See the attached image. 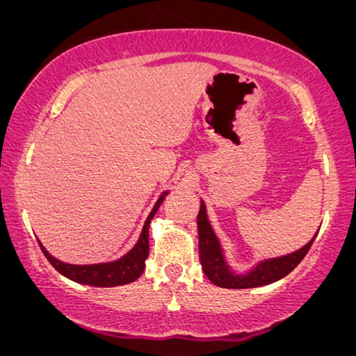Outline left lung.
<instances>
[{
	"label": "left lung",
	"instance_id": "obj_1",
	"mask_svg": "<svg viewBox=\"0 0 356 356\" xmlns=\"http://www.w3.org/2000/svg\"><path fill=\"white\" fill-rule=\"evenodd\" d=\"M197 232H199V261H201L204 274L207 279L222 289H254V286L267 285L272 282L280 280L282 277L289 275L296 266L303 261V257L308 254V251L313 246L316 240L314 235L308 245L301 248L296 252H291L289 256L277 257L257 264V267L246 275H233L223 261L220 245H218L217 236L213 235V230L206 216V206L201 202V209L197 213Z\"/></svg>",
	"mask_w": 356,
	"mask_h": 356
}]
</instances>
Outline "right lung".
<instances>
[{"mask_svg": "<svg viewBox=\"0 0 356 356\" xmlns=\"http://www.w3.org/2000/svg\"><path fill=\"white\" fill-rule=\"evenodd\" d=\"M163 201V196L159 199L155 207L150 212V216L145 220V225L140 233V238L133 250L128 254L121 257V259L115 262H108V264H92V266H72L65 264V262L55 259V257L48 254V251L43 248L40 243V250L48 259V262L55 267V269L63 274L67 279L79 282L84 285L92 286H116V285H126L134 282L140 274L144 272L145 259L149 256V225L152 220L155 212L159 211L160 204Z\"/></svg>", "mask_w": 356, "mask_h": 356, "instance_id": "obj_1", "label": "right lung"}]
</instances>
